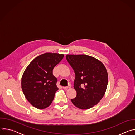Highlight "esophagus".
<instances>
[{
    "label": "esophagus",
    "mask_w": 135,
    "mask_h": 135,
    "mask_svg": "<svg viewBox=\"0 0 135 135\" xmlns=\"http://www.w3.org/2000/svg\"><path fill=\"white\" fill-rule=\"evenodd\" d=\"M71 88V86L70 85H68V86H64V87H63V88L64 89H69V88Z\"/></svg>",
    "instance_id": "1"
}]
</instances>
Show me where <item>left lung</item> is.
<instances>
[{
  "mask_svg": "<svg viewBox=\"0 0 135 135\" xmlns=\"http://www.w3.org/2000/svg\"><path fill=\"white\" fill-rule=\"evenodd\" d=\"M66 59L75 73L74 88L76 97L71 99L78 108L87 109L103 98L108 77L104 65L99 60L85 54H67Z\"/></svg>",
  "mask_w": 135,
  "mask_h": 135,
  "instance_id": "8db88e82",
  "label": "left lung"
}]
</instances>
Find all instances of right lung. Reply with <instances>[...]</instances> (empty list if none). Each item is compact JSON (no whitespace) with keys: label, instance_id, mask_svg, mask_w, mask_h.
Here are the masks:
<instances>
[{"label":"right lung","instance_id":"add662e5","mask_svg":"<svg viewBox=\"0 0 135 135\" xmlns=\"http://www.w3.org/2000/svg\"><path fill=\"white\" fill-rule=\"evenodd\" d=\"M64 56L63 54L56 53L42 54L35 57L25 70L21 88L25 97L33 107L42 109L51 104L58 90L53 69Z\"/></svg>","mask_w":135,"mask_h":135}]
</instances>
